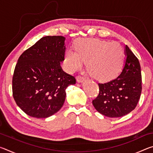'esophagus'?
<instances>
[{
	"mask_svg": "<svg viewBox=\"0 0 153 153\" xmlns=\"http://www.w3.org/2000/svg\"><path fill=\"white\" fill-rule=\"evenodd\" d=\"M85 80V77L82 76H78L77 77V82H83Z\"/></svg>",
	"mask_w": 153,
	"mask_h": 153,
	"instance_id": "obj_1",
	"label": "esophagus"
}]
</instances>
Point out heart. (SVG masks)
<instances>
[{
  "label": "heart",
  "instance_id": "heart-1",
  "mask_svg": "<svg viewBox=\"0 0 153 153\" xmlns=\"http://www.w3.org/2000/svg\"><path fill=\"white\" fill-rule=\"evenodd\" d=\"M76 51L68 50L65 53L67 69L70 72L81 69L84 62L90 76L98 81L106 82L117 76L122 67L124 51L117 42L82 39L76 42Z\"/></svg>",
  "mask_w": 153,
  "mask_h": 153
}]
</instances>
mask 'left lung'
Masks as SVG:
<instances>
[{
  "label": "left lung",
  "mask_w": 153,
  "mask_h": 153,
  "mask_svg": "<svg viewBox=\"0 0 153 153\" xmlns=\"http://www.w3.org/2000/svg\"><path fill=\"white\" fill-rule=\"evenodd\" d=\"M123 68L116 78L99 83V93L92 100L98 112L108 117H120L136 108L142 92V75L138 58L126 46Z\"/></svg>",
  "instance_id": "obj_1"
}]
</instances>
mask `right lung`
I'll return each instance as SVG.
<instances>
[{
    "label": "right lung",
    "mask_w": 153,
    "mask_h": 153,
    "mask_svg": "<svg viewBox=\"0 0 153 153\" xmlns=\"http://www.w3.org/2000/svg\"><path fill=\"white\" fill-rule=\"evenodd\" d=\"M63 36H45L23 53L15 65L12 80L14 100L27 115L46 118L60 110L69 85L75 77L62 69L65 60Z\"/></svg>",
    "instance_id": "obj_1"
}]
</instances>
